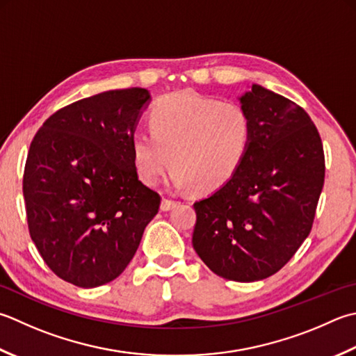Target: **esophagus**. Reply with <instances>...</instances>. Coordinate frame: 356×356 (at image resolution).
<instances>
[{
  "label": "esophagus",
  "mask_w": 356,
  "mask_h": 356,
  "mask_svg": "<svg viewBox=\"0 0 356 356\" xmlns=\"http://www.w3.org/2000/svg\"><path fill=\"white\" fill-rule=\"evenodd\" d=\"M177 204H179L177 200H172V199L165 197L162 200V204H160V210H162V211H170V210H172L174 207H177Z\"/></svg>",
  "instance_id": "obj_1"
}]
</instances>
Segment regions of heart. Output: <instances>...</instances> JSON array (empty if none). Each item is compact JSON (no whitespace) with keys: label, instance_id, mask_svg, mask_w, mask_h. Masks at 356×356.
Listing matches in <instances>:
<instances>
[{"label":"heart","instance_id":"heart-1","mask_svg":"<svg viewBox=\"0 0 356 356\" xmlns=\"http://www.w3.org/2000/svg\"><path fill=\"white\" fill-rule=\"evenodd\" d=\"M148 124L149 131H136L131 140L136 170L146 185L160 182L171 157L174 186L219 190L241 168L252 143V118L242 104L194 92L160 99Z\"/></svg>","mask_w":356,"mask_h":356}]
</instances>
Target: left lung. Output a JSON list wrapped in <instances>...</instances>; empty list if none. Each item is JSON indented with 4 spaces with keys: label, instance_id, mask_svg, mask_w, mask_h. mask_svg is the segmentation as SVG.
<instances>
[{
    "label": "left lung",
    "instance_id": "1",
    "mask_svg": "<svg viewBox=\"0 0 356 356\" xmlns=\"http://www.w3.org/2000/svg\"><path fill=\"white\" fill-rule=\"evenodd\" d=\"M241 103L252 143L234 176L194 202L193 247L213 273L253 282L280 271L312 232L325 160L315 123L295 102L253 85Z\"/></svg>",
    "mask_w": 356,
    "mask_h": 356
}]
</instances>
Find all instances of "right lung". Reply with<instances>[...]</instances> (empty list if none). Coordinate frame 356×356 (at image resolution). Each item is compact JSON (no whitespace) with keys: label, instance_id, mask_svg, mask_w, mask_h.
Returning a JSON list of instances; mask_svg holds the SVG:
<instances>
[{"label":"right lung","instance_id":"obj_1","mask_svg":"<svg viewBox=\"0 0 356 356\" xmlns=\"http://www.w3.org/2000/svg\"><path fill=\"white\" fill-rule=\"evenodd\" d=\"M143 88L115 89L74 102L43 123L23 176L29 233L63 281L90 289L123 273L160 194L145 186L131 140Z\"/></svg>","mask_w":356,"mask_h":356}]
</instances>
